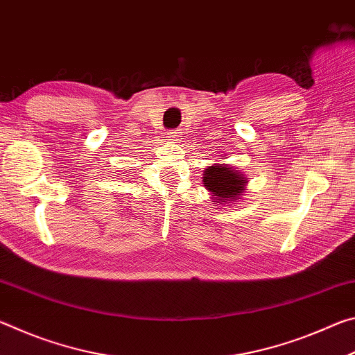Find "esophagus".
<instances>
[{
  "label": "esophagus",
  "instance_id": "esophagus-1",
  "mask_svg": "<svg viewBox=\"0 0 355 355\" xmlns=\"http://www.w3.org/2000/svg\"><path fill=\"white\" fill-rule=\"evenodd\" d=\"M178 131L177 130H172L167 133V137H169V141H178Z\"/></svg>",
  "mask_w": 355,
  "mask_h": 355
}]
</instances>
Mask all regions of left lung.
<instances>
[{
  "label": "left lung",
  "mask_w": 355,
  "mask_h": 355,
  "mask_svg": "<svg viewBox=\"0 0 355 355\" xmlns=\"http://www.w3.org/2000/svg\"><path fill=\"white\" fill-rule=\"evenodd\" d=\"M245 184L248 178L244 173L227 164L216 163L203 171V186L218 203L228 202L230 205V202H236L238 197L243 196Z\"/></svg>",
  "instance_id": "8db88e82"
}]
</instances>
